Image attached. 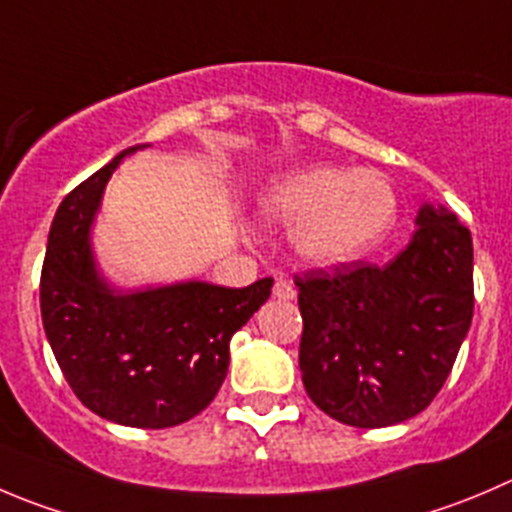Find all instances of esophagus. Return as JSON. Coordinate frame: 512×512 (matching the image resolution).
Listing matches in <instances>:
<instances>
[{"mask_svg":"<svg viewBox=\"0 0 512 512\" xmlns=\"http://www.w3.org/2000/svg\"><path fill=\"white\" fill-rule=\"evenodd\" d=\"M274 296H276V299L291 301V299H294V296H296V289H294V286H291V281L276 279V284H274Z\"/></svg>","mask_w":512,"mask_h":512,"instance_id":"34e87169","label":"esophagus"}]
</instances>
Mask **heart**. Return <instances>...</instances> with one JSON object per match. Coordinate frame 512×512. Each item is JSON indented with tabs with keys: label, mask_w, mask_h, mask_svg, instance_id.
<instances>
[{
	"label": "heart",
	"mask_w": 512,
	"mask_h": 512,
	"mask_svg": "<svg viewBox=\"0 0 512 512\" xmlns=\"http://www.w3.org/2000/svg\"><path fill=\"white\" fill-rule=\"evenodd\" d=\"M261 211L294 226L291 248L314 266H339L367 256L397 223L392 183L372 170L316 165L284 175L266 188Z\"/></svg>",
	"instance_id": "obj_1"
}]
</instances>
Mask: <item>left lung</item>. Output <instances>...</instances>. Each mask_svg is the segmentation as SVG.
Here are the masks:
<instances>
[{
  "label": "left lung",
  "instance_id": "8db88e82",
  "mask_svg": "<svg viewBox=\"0 0 512 512\" xmlns=\"http://www.w3.org/2000/svg\"><path fill=\"white\" fill-rule=\"evenodd\" d=\"M389 264L296 274L301 382L321 412L374 430L420 415L450 377L472 321V236L425 206Z\"/></svg>",
  "mask_w": 512,
  "mask_h": 512
}]
</instances>
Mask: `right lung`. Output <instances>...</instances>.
I'll list each match as a JSON object with an SVG mask.
<instances>
[{
  "label": "right lung",
  "instance_id": "1",
  "mask_svg": "<svg viewBox=\"0 0 512 512\" xmlns=\"http://www.w3.org/2000/svg\"><path fill=\"white\" fill-rule=\"evenodd\" d=\"M140 148V145H138ZM128 148L80 183L55 213L40 281L42 324L67 384L95 415L163 430L206 410L228 372L231 337L271 296L183 281L123 291L97 274L90 226Z\"/></svg>",
  "mask_w": 512,
  "mask_h": 512
}]
</instances>
